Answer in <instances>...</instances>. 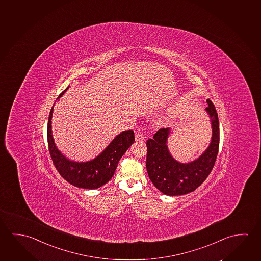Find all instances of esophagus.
<instances>
[{
	"instance_id": "obj_1",
	"label": "esophagus",
	"mask_w": 261,
	"mask_h": 261,
	"mask_svg": "<svg viewBox=\"0 0 261 261\" xmlns=\"http://www.w3.org/2000/svg\"><path fill=\"white\" fill-rule=\"evenodd\" d=\"M135 140H136L137 141H140V142H142V141H144V137L142 135V133H136V135H135Z\"/></svg>"
}]
</instances>
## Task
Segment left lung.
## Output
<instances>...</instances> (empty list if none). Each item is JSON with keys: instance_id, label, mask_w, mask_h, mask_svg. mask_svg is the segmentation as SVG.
<instances>
[{"instance_id": "left-lung-1", "label": "left lung", "mask_w": 261, "mask_h": 261, "mask_svg": "<svg viewBox=\"0 0 261 261\" xmlns=\"http://www.w3.org/2000/svg\"><path fill=\"white\" fill-rule=\"evenodd\" d=\"M207 102L206 112L211 117L212 138L211 144L197 160L181 163L171 156L167 146L170 128L159 129L152 139L147 141V171L154 186L163 194L178 196L194 191L214 167L219 152V118L211 99H207Z\"/></svg>"}]
</instances>
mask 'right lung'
Listing matches in <instances>:
<instances>
[{"label": "right lung", "instance_id": "1", "mask_svg": "<svg viewBox=\"0 0 261 261\" xmlns=\"http://www.w3.org/2000/svg\"><path fill=\"white\" fill-rule=\"evenodd\" d=\"M68 89L69 87L62 91L57 99H60ZM53 112L54 106L51 107L49 115L47 138L50 158L56 170H58L62 178L73 186L86 190H94L103 186L114 175L120 158L134 143V132L128 129L120 133L99 156L90 162H73L61 153L54 143V137L51 134Z\"/></svg>", "mask_w": 261, "mask_h": 261}]
</instances>
